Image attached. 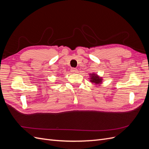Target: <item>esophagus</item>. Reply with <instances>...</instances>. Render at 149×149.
I'll list each match as a JSON object with an SVG mask.
<instances>
[{"label": "esophagus", "instance_id": "obj_1", "mask_svg": "<svg viewBox=\"0 0 149 149\" xmlns=\"http://www.w3.org/2000/svg\"><path fill=\"white\" fill-rule=\"evenodd\" d=\"M71 73H78V69L74 68H72L71 69Z\"/></svg>", "mask_w": 149, "mask_h": 149}]
</instances>
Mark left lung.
Instances as JSON below:
<instances>
[{"label": "left lung", "instance_id": "8db88e82", "mask_svg": "<svg viewBox=\"0 0 149 149\" xmlns=\"http://www.w3.org/2000/svg\"><path fill=\"white\" fill-rule=\"evenodd\" d=\"M89 76L90 78H89V79H90V81L93 84L100 86V84L102 83V78L100 77V76L97 75V74L93 73L92 74H89Z\"/></svg>", "mask_w": 149, "mask_h": 149}]
</instances>
